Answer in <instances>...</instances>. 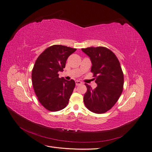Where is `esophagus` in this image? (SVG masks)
<instances>
[{
  "instance_id": "esophagus-1",
  "label": "esophagus",
  "mask_w": 152,
  "mask_h": 152,
  "mask_svg": "<svg viewBox=\"0 0 152 152\" xmlns=\"http://www.w3.org/2000/svg\"><path fill=\"white\" fill-rule=\"evenodd\" d=\"M75 83H76V86H79V85H81V84H83V83H82L81 81H78V80L76 81H75Z\"/></svg>"
}]
</instances>
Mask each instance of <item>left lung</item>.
<instances>
[{
	"label": "left lung",
	"mask_w": 152,
	"mask_h": 152,
	"mask_svg": "<svg viewBox=\"0 0 152 152\" xmlns=\"http://www.w3.org/2000/svg\"><path fill=\"white\" fill-rule=\"evenodd\" d=\"M81 50L91 59V71L97 84L92 89L85 84L87 91L84 96V103L92 113H105L114 106L123 91L124 74L121 64L114 53L105 47Z\"/></svg>",
	"instance_id": "left-lung-1"
}]
</instances>
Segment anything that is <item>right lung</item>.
I'll return each instance as SVG.
<instances>
[{
	"instance_id": "1",
	"label": "right lung",
	"mask_w": 152,
	"mask_h": 152,
	"mask_svg": "<svg viewBox=\"0 0 152 152\" xmlns=\"http://www.w3.org/2000/svg\"><path fill=\"white\" fill-rule=\"evenodd\" d=\"M76 50L55 45L44 50L37 59L31 72V80L39 102L50 111H58L68 105L75 87L74 80L58 77L65 68L68 58Z\"/></svg>"
}]
</instances>
